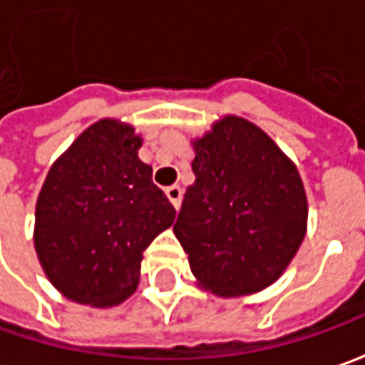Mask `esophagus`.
Instances as JSON below:
<instances>
[{
    "label": "esophagus",
    "mask_w": 365,
    "mask_h": 365,
    "mask_svg": "<svg viewBox=\"0 0 365 365\" xmlns=\"http://www.w3.org/2000/svg\"><path fill=\"white\" fill-rule=\"evenodd\" d=\"M165 195H168V200H170L171 206L175 207V210L182 206L183 192H182V187H180V185H170V187L165 190Z\"/></svg>",
    "instance_id": "obj_1"
}]
</instances>
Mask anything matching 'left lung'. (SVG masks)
Returning a JSON list of instances; mask_svg holds the SVG:
<instances>
[{
    "mask_svg": "<svg viewBox=\"0 0 365 365\" xmlns=\"http://www.w3.org/2000/svg\"><path fill=\"white\" fill-rule=\"evenodd\" d=\"M195 182L173 232L195 283L218 297L272 284L307 232V194L297 165L255 123L226 115L192 139Z\"/></svg>",
    "mask_w": 365,
    "mask_h": 365,
    "instance_id": "left-lung-1",
    "label": "left lung"
}]
</instances>
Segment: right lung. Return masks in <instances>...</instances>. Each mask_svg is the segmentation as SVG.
<instances>
[{
	"label": "right lung",
	"instance_id": "1",
	"mask_svg": "<svg viewBox=\"0 0 365 365\" xmlns=\"http://www.w3.org/2000/svg\"><path fill=\"white\" fill-rule=\"evenodd\" d=\"M133 125L101 119L52 163L36 202L34 246L48 281L62 295L96 309L135 293L153 238L175 207L139 159Z\"/></svg>",
	"mask_w": 365,
	"mask_h": 365
}]
</instances>
